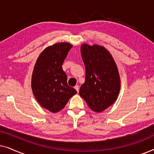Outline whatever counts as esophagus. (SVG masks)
Instances as JSON below:
<instances>
[{
    "instance_id": "esophagus-1",
    "label": "esophagus",
    "mask_w": 154,
    "mask_h": 154,
    "mask_svg": "<svg viewBox=\"0 0 154 154\" xmlns=\"http://www.w3.org/2000/svg\"><path fill=\"white\" fill-rule=\"evenodd\" d=\"M74 88H75V90H76V91H77V92H79V85H75Z\"/></svg>"
}]
</instances>
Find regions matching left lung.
<instances>
[{
  "label": "left lung",
  "mask_w": 154,
  "mask_h": 154,
  "mask_svg": "<svg viewBox=\"0 0 154 154\" xmlns=\"http://www.w3.org/2000/svg\"><path fill=\"white\" fill-rule=\"evenodd\" d=\"M81 53L85 66V81L79 94L90 109L102 112L116 102L119 94V69L110 52L102 45L82 44Z\"/></svg>",
  "instance_id": "obj_1"
}]
</instances>
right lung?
<instances>
[{
  "label": "right lung",
  "instance_id": "1",
  "mask_svg": "<svg viewBox=\"0 0 154 154\" xmlns=\"http://www.w3.org/2000/svg\"><path fill=\"white\" fill-rule=\"evenodd\" d=\"M73 45L58 43L48 46L40 54L33 68L31 89L42 107L56 113L64 109L76 90L67 84L62 64Z\"/></svg>",
  "mask_w": 154,
  "mask_h": 154
}]
</instances>
